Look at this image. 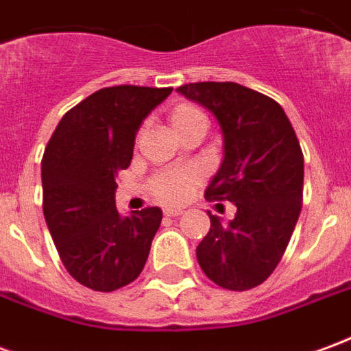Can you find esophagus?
Here are the masks:
<instances>
[{"instance_id": "obj_1", "label": "esophagus", "mask_w": 351, "mask_h": 351, "mask_svg": "<svg viewBox=\"0 0 351 351\" xmlns=\"http://www.w3.org/2000/svg\"><path fill=\"white\" fill-rule=\"evenodd\" d=\"M163 214H165V216H180V214H182V210H180V208H165V210H163Z\"/></svg>"}]
</instances>
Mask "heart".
<instances>
[{
    "mask_svg": "<svg viewBox=\"0 0 351 351\" xmlns=\"http://www.w3.org/2000/svg\"><path fill=\"white\" fill-rule=\"evenodd\" d=\"M169 125L175 135L191 130V128H205L206 130V118L203 110L195 105L180 103L169 112ZM197 182L199 173L195 169H171V171H163L158 176H154V180L150 182V190L161 203L175 205V203H180Z\"/></svg>",
    "mask_w": 351,
    "mask_h": 351,
    "instance_id": "heart-1",
    "label": "heart"
}]
</instances>
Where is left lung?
Masks as SVG:
<instances>
[{
	"label": "left lung",
	"mask_w": 351,
	"mask_h": 351,
	"mask_svg": "<svg viewBox=\"0 0 351 351\" xmlns=\"http://www.w3.org/2000/svg\"><path fill=\"white\" fill-rule=\"evenodd\" d=\"M208 108L218 120L223 158L205 195L229 201V223L210 218L199 243L197 261L214 284L246 291L276 269L302 205L304 160L284 108L263 93L237 82H193L176 88Z\"/></svg>",
	"instance_id": "8db88e82"
}]
</instances>
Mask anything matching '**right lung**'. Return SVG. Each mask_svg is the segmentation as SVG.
<instances>
[{
    "instance_id": "add662e5",
    "label": "right lung",
    "mask_w": 351,
    "mask_h": 351,
    "mask_svg": "<svg viewBox=\"0 0 351 351\" xmlns=\"http://www.w3.org/2000/svg\"><path fill=\"white\" fill-rule=\"evenodd\" d=\"M173 88H103L65 112L41 161L43 213L65 269L82 286L114 291L145 269L161 208L122 216L116 175L141 123Z\"/></svg>"
}]
</instances>
